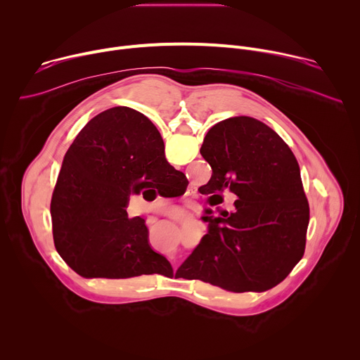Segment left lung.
<instances>
[{
    "instance_id": "1",
    "label": "left lung",
    "mask_w": 360,
    "mask_h": 360,
    "mask_svg": "<svg viewBox=\"0 0 360 360\" xmlns=\"http://www.w3.org/2000/svg\"><path fill=\"white\" fill-rule=\"evenodd\" d=\"M200 155L212 168L203 191L211 205L225 191L238 199L233 212L202 218L208 233L181 265L182 278L236 293L276 286L302 259L309 225L293 152L266 124L233 117L208 131Z\"/></svg>"
}]
</instances>
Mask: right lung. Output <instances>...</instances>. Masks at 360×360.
Wrapping results in <instances>:
<instances>
[{
	"instance_id": "right-lung-1",
	"label": "right lung",
	"mask_w": 360,
	"mask_h": 360,
	"mask_svg": "<svg viewBox=\"0 0 360 360\" xmlns=\"http://www.w3.org/2000/svg\"><path fill=\"white\" fill-rule=\"evenodd\" d=\"M181 176L165 160L164 141L145 115L127 107L98 114L67 150L51 199L61 258L84 278L171 274L168 259L148 242L145 221L129 218L127 205L131 191L150 185L165 189Z\"/></svg>"
}]
</instances>
